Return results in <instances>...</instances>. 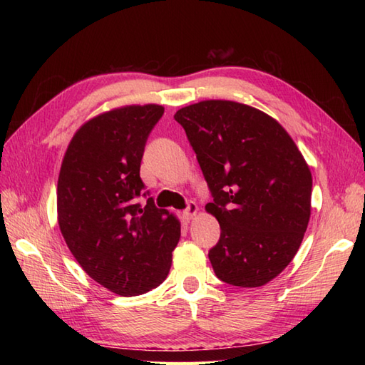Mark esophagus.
Here are the masks:
<instances>
[{"label":"esophagus","instance_id":"obj_1","mask_svg":"<svg viewBox=\"0 0 365 365\" xmlns=\"http://www.w3.org/2000/svg\"><path fill=\"white\" fill-rule=\"evenodd\" d=\"M199 212V207H197V204L196 202H188V207L185 208V212H183V215H185V218L187 220H191L192 216H196V213Z\"/></svg>","mask_w":365,"mask_h":365}]
</instances>
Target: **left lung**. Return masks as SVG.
<instances>
[{
    "label": "left lung",
    "instance_id": "1",
    "mask_svg": "<svg viewBox=\"0 0 365 365\" xmlns=\"http://www.w3.org/2000/svg\"><path fill=\"white\" fill-rule=\"evenodd\" d=\"M220 222L208 252L215 274L237 287H262L298 252L311 218L312 174L292 136L257 108L204 100L178 110Z\"/></svg>",
    "mask_w": 365,
    "mask_h": 365
}]
</instances>
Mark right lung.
<instances>
[{
  "label": "right lung",
  "mask_w": 365,
  "mask_h": 365,
  "mask_svg": "<svg viewBox=\"0 0 365 365\" xmlns=\"http://www.w3.org/2000/svg\"><path fill=\"white\" fill-rule=\"evenodd\" d=\"M161 105H127L84 122L67 145L58 178V224L68 250L96 282L136 297L165 281L180 221L136 199L147 136Z\"/></svg>",
  "instance_id": "1"
}]
</instances>
